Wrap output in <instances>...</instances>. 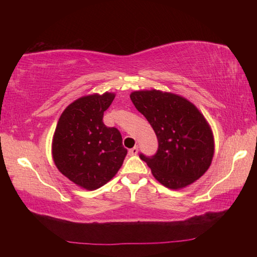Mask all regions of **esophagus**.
<instances>
[{
    "label": "esophagus",
    "mask_w": 257,
    "mask_h": 257,
    "mask_svg": "<svg viewBox=\"0 0 257 257\" xmlns=\"http://www.w3.org/2000/svg\"><path fill=\"white\" fill-rule=\"evenodd\" d=\"M138 154V147H134L133 149L129 150V155L130 156H136Z\"/></svg>",
    "instance_id": "34e87169"
}]
</instances>
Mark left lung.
I'll use <instances>...</instances> for the list:
<instances>
[{
	"mask_svg": "<svg viewBox=\"0 0 257 257\" xmlns=\"http://www.w3.org/2000/svg\"><path fill=\"white\" fill-rule=\"evenodd\" d=\"M130 99L157 135V154L140 155L156 180L179 190L203 176L214 156V136L199 109L187 98L157 89L133 91Z\"/></svg>",
	"mask_w": 257,
	"mask_h": 257,
	"instance_id": "1",
	"label": "left lung"
}]
</instances>
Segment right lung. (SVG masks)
I'll return each mask as SVG.
<instances>
[{"instance_id":"1","label":"right lung","mask_w":257,"mask_h":257,"mask_svg":"<svg viewBox=\"0 0 257 257\" xmlns=\"http://www.w3.org/2000/svg\"><path fill=\"white\" fill-rule=\"evenodd\" d=\"M114 97V92L106 91L76 99L62 112L53 136L56 168L86 190H96L110 181L127 155L119 130L106 127L102 121Z\"/></svg>"}]
</instances>
